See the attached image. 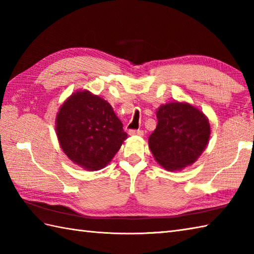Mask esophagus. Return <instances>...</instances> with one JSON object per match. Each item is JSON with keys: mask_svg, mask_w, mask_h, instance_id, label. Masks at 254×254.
Returning <instances> with one entry per match:
<instances>
[{"mask_svg": "<svg viewBox=\"0 0 254 254\" xmlns=\"http://www.w3.org/2000/svg\"><path fill=\"white\" fill-rule=\"evenodd\" d=\"M128 134H130V135L142 136V135H144V132L142 130H130V131H128Z\"/></svg>", "mask_w": 254, "mask_h": 254, "instance_id": "obj_1", "label": "esophagus"}]
</instances>
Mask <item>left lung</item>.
<instances>
[{"mask_svg": "<svg viewBox=\"0 0 254 254\" xmlns=\"http://www.w3.org/2000/svg\"><path fill=\"white\" fill-rule=\"evenodd\" d=\"M158 124L148 138L155 159L168 170H180L192 165L208 142L209 123L191 105L170 102L161 106Z\"/></svg>", "mask_w": 254, "mask_h": 254, "instance_id": "left-lung-1", "label": "left lung"}]
</instances>
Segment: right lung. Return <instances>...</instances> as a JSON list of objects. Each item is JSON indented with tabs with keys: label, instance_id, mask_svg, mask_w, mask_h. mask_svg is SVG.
Returning a JSON list of instances; mask_svg holds the SVG:
<instances>
[{
	"label": "right lung",
	"instance_id": "add662e5",
	"mask_svg": "<svg viewBox=\"0 0 254 254\" xmlns=\"http://www.w3.org/2000/svg\"><path fill=\"white\" fill-rule=\"evenodd\" d=\"M57 134L67 157L87 170L104 168L127 136L112 107L88 91H78L62 105Z\"/></svg>",
	"mask_w": 254,
	"mask_h": 254
}]
</instances>
